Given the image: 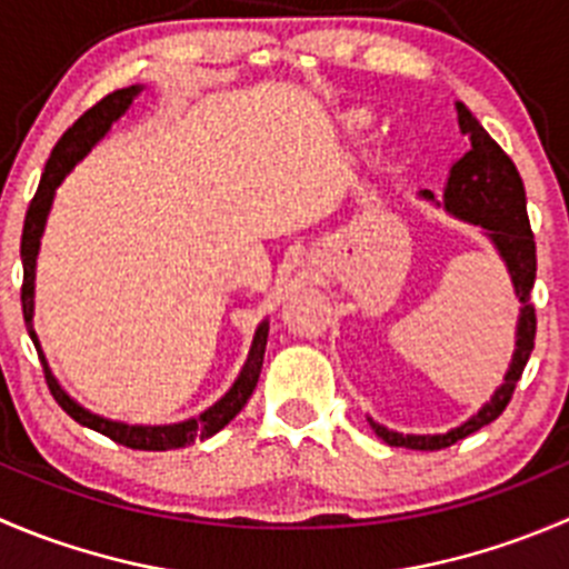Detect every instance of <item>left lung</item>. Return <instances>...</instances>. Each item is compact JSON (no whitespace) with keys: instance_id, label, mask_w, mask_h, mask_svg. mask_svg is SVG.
I'll return each mask as SVG.
<instances>
[{"instance_id":"obj_1","label":"left lung","mask_w":569,"mask_h":569,"mask_svg":"<svg viewBox=\"0 0 569 569\" xmlns=\"http://www.w3.org/2000/svg\"><path fill=\"white\" fill-rule=\"evenodd\" d=\"M459 113V130L470 138V150L450 167L448 183H445L442 200H433L431 191H419V197L433 206L445 208L450 217L461 219L467 224H476L483 230L489 244L498 250L500 261L506 263L515 295L520 300V317H517L515 330V352H511L509 369L503 375V383L495 389V395L472 413L467 422L456 425L448 433H397L389 431L386 425H369L372 431L391 448L408 450H442L456 445L459 439L481 431L483 425L495 422L509 406L515 386L526 369L528 358L533 350V336H537V313L531 306L533 278H537V244H533L531 222L526 211V186H522L520 172L498 147L492 136L481 127V121L470 113L465 102H456Z\"/></svg>"}]
</instances>
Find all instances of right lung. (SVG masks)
<instances>
[{
	"instance_id": "1",
	"label": "right lung",
	"mask_w": 569,
	"mask_h": 569,
	"mask_svg": "<svg viewBox=\"0 0 569 569\" xmlns=\"http://www.w3.org/2000/svg\"><path fill=\"white\" fill-rule=\"evenodd\" d=\"M144 86H130L121 88V91L108 93L104 99H99L91 110L80 116L69 130L63 132L58 144H54L52 156H49L47 169L41 174V183H38L36 197H32L30 208H27L24 217V233H21V263H24V283H21V311H24L27 330H30V339L36 345L38 356H41L43 372H47V383L52 397L58 400V406L69 413L74 422L86 425L91 431L102 433V437L113 439V442L124 445V448L132 450H178L186 448V445H194L197 439H208L213 433H219L236 413L244 408V402L250 400L252 389L258 383V375H261L263 367V352H267V336H269V319H263L258 325L256 336H252L250 356H247L244 367H241L239 378L230 386L228 395L219 402H213L208 411H202L200 417H191L186 422L174 425H127L116 422V419L99 417V413L88 411L86 406L74 400L63 386L58 383V378L49 369L47 358H43L41 341H38L36 328H32V313H36V261L38 250H41V236L43 228H47L49 211H52L54 191L63 183L66 174L93 150V147L102 141L110 132V127L121 119V116L130 110V104L141 97Z\"/></svg>"
}]
</instances>
